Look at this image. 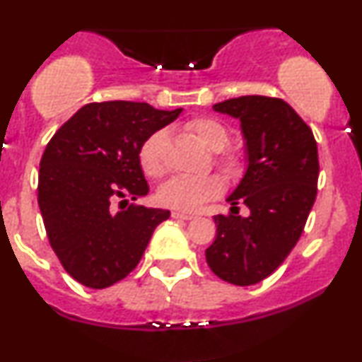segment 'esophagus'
<instances>
[{"label": "esophagus", "mask_w": 362, "mask_h": 362, "mask_svg": "<svg viewBox=\"0 0 362 362\" xmlns=\"http://www.w3.org/2000/svg\"><path fill=\"white\" fill-rule=\"evenodd\" d=\"M172 216H173V218H177V219H185V221H190V219L195 218V214L184 213V211H173Z\"/></svg>", "instance_id": "esophagus-1"}]
</instances>
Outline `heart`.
<instances>
[{
	"instance_id": "1",
	"label": "heart",
	"mask_w": 362,
	"mask_h": 362,
	"mask_svg": "<svg viewBox=\"0 0 362 362\" xmlns=\"http://www.w3.org/2000/svg\"><path fill=\"white\" fill-rule=\"evenodd\" d=\"M185 129L201 141L206 148L213 151H221L230 141V132L224 124L211 117H194L185 122ZM165 148H167V132L163 129L149 134L139 148V165L143 172L151 178H160L167 173L165 161ZM226 168H235L238 165V156L233 153H224L219 158ZM223 182L216 175L187 177L178 175L170 178L158 190V199L163 206L180 211H194L204 202L221 194Z\"/></svg>"
}]
</instances>
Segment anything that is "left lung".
<instances>
[{
  "label": "left lung",
  "instance_id": "8db88e82",
  "mask_svg": "<svg viewBox=\"0 0 362 362\" xmlns=\"http://www.w3.org/2000/svg\"><path fill=\"white\" fill-rule=\"evenodd\" d=\"M213 109L240 119L248 167L228 197L231 213L214 216L216 240L206 260L219 279L252 286L279 267L305 230L317 199V141L281 98L247 95ZM240 202L251 211L247 218L238 214Z\"/></svg>",
  "mask_w": 362,
  "mask_h": 362
}]
</instances>
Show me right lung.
Masks as SVG:
<instances>
[{"label": "right lung", "mask_w": 362, "mask_h": 362, "mask_svg": "<svg viewBox=\"0 0 362 362\" xmlns=\"http://www.w3.org/2000/svg\"><path fill=\"white\" fill-rule=\"evenodd\" d=\"M180 112L144 102L88 103L45 146L37 187L40 214L54 253L80 284L103 289L124 279L155 228L170 218V211L126 204L149 190L141 144Z\"/></svg>", "instance_id": "obj_1"}]
</instances>
